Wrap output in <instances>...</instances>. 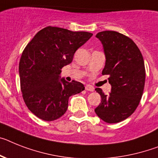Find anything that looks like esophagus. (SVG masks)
<instances>
[{
	"label": "esophagus",
	"instance_id": "obj_1",
	"mask_svg": "<svg viewBox=\"0 0 158 158\" xmlns=\"http://www.w3.org/2000/svg\"><path fill=\"white\" fill-rule=\"evenodd\" d=\"M85 90L86 91H94V87L91 85H86L85 86Z\"/></svg>",
	"mask_w": 158,
	"mask_h": 158
}]
</instances>
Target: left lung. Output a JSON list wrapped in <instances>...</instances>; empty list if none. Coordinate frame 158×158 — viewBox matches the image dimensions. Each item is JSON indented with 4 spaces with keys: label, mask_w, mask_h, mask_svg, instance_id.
I'll list each match as a JSON object with an SVG mask.
<instances>
[{
    "label": "left lung",
    "mask_w": 158,
    "mask_h": 158,
    "mask_svg": "<svg viewBox=\"0 0 158 158\" xmlns=\"http://www.w3.org/2000/svg\"><path fill=\"white\" fill-rule=\"evenodd\" d=\"M104 46L106 56L103 75H108L112 90L104 95L99 87L95 91L101 103L95 112L106 123L113 124L125 120L137 108L142 97L145 82L143 56L130 38L116 31L96 34Z\"/></svg>",
    "instance_id": "left-lung-1"
}]
</instances>
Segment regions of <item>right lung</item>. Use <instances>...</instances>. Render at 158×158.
<instances>
[{"label": "right lung", "mask_w": 158, "mask_h": 158, "mask_svg": "<svg viewBox=\"0 0 158 158\" xmlns=\"http://www.w3.org/2000/svg\"><path fill=\"white\" fill-rule=\"evenodd\" d=\"M91 33L47 26L38 31L24 49L19 63L21 91L25 104L37 117L57 120L66 112L68 99L84 90L83 83L59 79L61 69Z\"/></svg>", "instance_id": "1"}]
</instances>
